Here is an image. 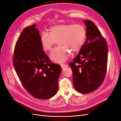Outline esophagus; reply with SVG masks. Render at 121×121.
Segmentation results:
<instances>
[{"instance_id":"1","label":"esophagus","mask_w":121,"mask_h":121,"mask_svg":"<svg viewBox=\"0 0 121 121\" xmlns=\"http://www.w3.org/2000/svg\"><path fill=\"white\" fill-rule=\"evenodd\" d=\"M61 67V68L62 69H65V68H66L68 67V65H65V64H62L60 65Z\"/></svg>"}]
</instances>
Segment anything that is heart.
I'll return each mask as SVG.
<instances>
[{
  "label": "heart",
  "mask_w": 121,
  "mask_h": 121,
  "mask_svg": "<svg viewBox=\"0 0 121 121\" xmlns=\"http://www.w3.org/2000/svg\"><path fill=\"white\" fill-rule=\"evenodd\" d=\"M50 33L42 32L40 41L42 49L48 52L58 42V46L52 49L50 58L56 63H63L69 56V52L74 53L81 48L85 41L86 31L81 24H60L50 29Z\"/></svg>",
  "instance_id": "1"
}]
</instances>
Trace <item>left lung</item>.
<instances>
[{
    "label": "left lung",
    "mask_w": 121,
    "mask_h": 121,
    "mask_svg": "<svg viewBox=\"0 0 121 121\" xmlns=\"http://www.w3.org/2000/svg\"><path fill=\"white\" fill-rule=\"evenodd\" d=\"M86 40L77 56L69 65L73 72L75 89L81 93L96 90L104 81L107 70V43L96 26L85 20Z\"/></svg>",
    "instance_id": "left-lung-1"
}]
</instances>
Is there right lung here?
I'll list each match as a JSON object with an SVG mask.
<instances>
[{"mask_svg": "<svg viewBox=\"0 0 121 121\" xmlns=\"http://www.w3.org/2000/svg\"><path fill=\"white\" fill-rule=\"evenodd\" d=\"M39 33L36 25L22 31L14 47L13 64L24 88L33 97L46 99L57 92L61 68L43 51Z\"/></svg>", "mask_w": 121, "mask_h": 121, "instance_id": "right-lung-1", "label": "right lung"}]
</instances>
